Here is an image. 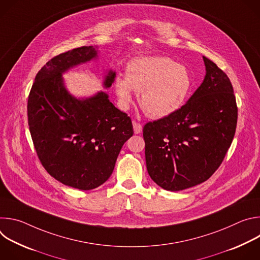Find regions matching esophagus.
<instances>
[{
  "mask_svg": "<svg viewBox=\"0 0 260 260\" xmlns=\"http://www.w3.org/2000/svg\"><path fill=\"white\" fill-rule=\"evenodd\" d=\"M133 125H134L135 134H140L142 132V124H140L137 121H133Z\"/></svg>",
  "mask_w": 260,
  "mask_h": 260,
  "instance_id": "obj_1",
  "label": "esophagus"
}]
</instances>
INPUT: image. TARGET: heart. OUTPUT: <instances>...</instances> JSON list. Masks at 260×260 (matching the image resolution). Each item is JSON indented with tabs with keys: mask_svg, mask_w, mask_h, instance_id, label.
I'll list each match as a JSON object with an SVG mask.
<instances>
[{
	"mask_svg": "<svg viewBox=\"0 0 260 260\" xmlns=\"http://www.w3.org/2000/svg\"><path fill=\"white\" fill-rule=\"evenodd\" d=\"M192 87L188 69L164 56L138 57L128 62L125 78L117 77L115 92L122 107L133 99V90L139 91L141 108L153 118L167 117L178 111L187 101Z\"/></svg>",
	"mask_w": 260,
	"mask_h": 260,
	"instance_id": "obj_1",
	"label": "heart"
}]
</instances>
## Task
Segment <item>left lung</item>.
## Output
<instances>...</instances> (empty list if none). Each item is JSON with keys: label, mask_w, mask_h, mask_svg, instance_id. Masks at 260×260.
Segmentation results:
<instances>
[{"label": "left lung", "mask_w": 260, "mask_h": 260, "mask_svg": "<svg viewBox=\"0 0 260 260\" xmlns=\"http://www.w3.org/2000/svg\"><path fill=\"white\" fill-rule=\"evenodd\" d=\"M206 76L175 113L143 128L147 171L161 188L186 189L208 180L235 137L238 107L226 74L203 56Z\"/></svg>", "instance_id": "obj_1"}]
</instances>
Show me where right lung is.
<instances>
[{"label": "right lung", "instance_id": "obj_1", "mask_svg": "<svg viewBox=\"0 0 260 260\" xmlns=\"http://www.w3.org/2000/svg\"><path fill=\"white\" fill-rule=\"evenodd\" d=\"M82 46L54 56L36 75L27 100V121L35 149L47 173L68 186L90 190L112 174L133 123L101 91L80 100L71 95L61 74L96 57ZM115 73L104 81L112 85Z\"/></svg>", "mask_w": 260, "mask_h": 260}]
</instances>
